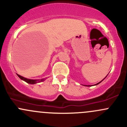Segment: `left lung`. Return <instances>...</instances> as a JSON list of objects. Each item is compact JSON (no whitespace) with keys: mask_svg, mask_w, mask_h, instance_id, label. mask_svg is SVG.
I'll return each mask as SVG.
<instances>
[{"mask_svg":"<svg viewBox=\"0 0 127 127\" xmlns=\"http://www.w3.org/2000/svg\"><path fill=\"white\" fill-rule=\"evenodd\" d=\"M101 81H102V80H101ZM101 82H98V84H95V85H98V84H99V83H101ZM86 86H90V85H86Z\"/></svg>","mask_w":127,"mask_h":127,"instance_id":"8db88e82","label":"left lung"}]
</instances>
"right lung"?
I'll return each mask as SVG.
<instances>
[{"label": "right lung", "mask_w": 127, "mask_h": 127, "mask_svg": "<svg viewBox=\"0 0 127 127\" xmlns=\"http://www.w3.org/2000/svg\"><path fill=\"white\" fill-rule=\"evenodd\" d=\"M17 75L20 78V79H21V80H24V81H25L26 82L28 83V84H36L37 82H40L41 81H43V80H44L43 79H42V80H32V79H26V78H24V77H22V76H21V75H18V74H17Z\"/></svg>", "instance_id": "add662e5"}]
</instances>
